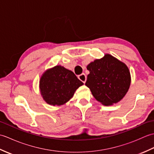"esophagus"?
<instances>
[{"instance_id":"34e87169","label":"esophagus","mask_w":154,"mask_h":154,"mask_svg":"<svg viewBox=\"0 0 154 154\" xmlns=\"http://www.w3.org/2000/svg\"><path fill=\"white\" fill-rule=\"evenodd\" d=\"M78 78H79V79L82 81V82H83L84 83H85L86 80H87V77H86L85 74V73L81 74L80 75H79V77H78Z\"/></svg>"}]
</instances>
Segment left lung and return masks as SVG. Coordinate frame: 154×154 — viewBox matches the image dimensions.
Returning a JSON list of instances; mask_svg holds the SVG:
<instances>
[{"instance_id": "8db88e82", "label": "left lung", "mask_w": 154, "mask_h": 154, "mask_svg": "<svg viewBox=\"0 0 154 154\" xmlns=\"http://www.w3.org/2000/svg\"><path fill=\"white\" fill-rule=\"evenodd\" d=\"M89 74L85 85L97 100L105 106L119 103L126 95L131 83L127 65L109 54L87 66Z\"/></svg>"}]
</instances>
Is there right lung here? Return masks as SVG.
<instances>
[{
    "label": "right lung",
    "mask_w": 154,
    "mask_h": 154,
    "mask_svg": "<svg viewBox=\"0 0 154 154\" xmlns=\"http://www.w3.org/2000/svg\"><path fill=\"white\" fill-rule=\"evenodd\" d=\"M83 85L73 71L56 65L42 74L39 88L42 98L48 104L61 106L68 102Z\"/></svg>",
    "instance_id": "right-lung-1"
}]
</instances>
